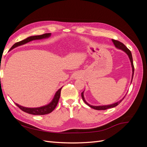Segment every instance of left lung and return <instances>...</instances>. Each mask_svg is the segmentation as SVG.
I'll use <instances>...</instances> for the list:
<instances>
[{
  "label": "left lung",
  "instance_id": "obj_1",
  "mask_svg": "<svg viewBox=\"0 0 147 147\" xmlns=\"http://www.w3.org/2000/svg\"><path fill=\"white\" fill-rule=\"evenodd\" d=\"M112 40L114 44V45L117 48L119 49V50H123L124 52H125L126 54L127 55L129 58V60L131 61V66H132V79H131V83H132V78H133V75H134V64H133V60H132V54H131V51L129 50V49L124 45V44L121 42H120L118 40H114V39H112ZM124 96V97H125ZM124 97H123V99H121L120 100L118 101L117 102H115L114 104H110V105H99V106H95V105H91L90 104H89L88 102L86 101V100L84 99V91H83L82 92V97L83 100V101L84 102V103H85L86 105H88L89 107H90L91 108L93 109H95V110H106V109H110V108H113L117 106L120 102H121L124 98Z\"/></svg>",
  "mask_w": 147,
  "mask_h": 147
}]
</instances>
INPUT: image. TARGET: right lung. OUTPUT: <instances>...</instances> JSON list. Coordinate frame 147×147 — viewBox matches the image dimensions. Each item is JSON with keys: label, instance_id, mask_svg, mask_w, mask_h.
I'll use <instances>...</instances> for the list:
<instances>
[{"label": "right lung", "instance_id": "right-lung-1", "mask_svg": "<svg viewBox=\"0 0 147 147\" xmlns=\"http://www.w3.org/2000/svg\"><path fill=\"white\" fill-rule=\"evenodd\" d=\"M51 36V33H47V34H44L42 35H34V36H30L28 38H26V39L20 41L19 42H17L15 43L13 45L11 48L10 49V50H13V48H15L17 47H19L21 45H24V44L27 43L30 41L35 40H41L43 38H47L48 37H50ZM63 87H61L60 89H59L56 92V94L53 97V100L50 103H49L48 104L44 105L42 107H36V108H28V107H23L19 104H15L21 110H23V112L28 113L31 115H46L51 113L52 111L54 110V109L56 108V107L58 103L59 99L60 98V96H61V89Z\"/></svg>", "mask_w": 147, "mask_h": 147}]
</instances>
